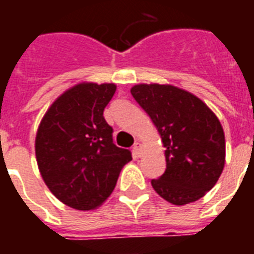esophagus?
Segmentation results:
<instances>
[{
  "mask_svg": "<svg viewBox=\"0 0 254 254\" xmlns=\"http://www.w3.org/2000/svg\"><path fill=\"white\" fill-rule=\"evenodd\" d=\"M133 150H134V153L138 155V157L142 154V145H141V142H135L134 146H133Z\"/></svg>",
  "mask_w": 254,
  "mask_h": 254,
  "instance_id": "esophagus-1",
  "label": "esophagus"
}]
</instances>
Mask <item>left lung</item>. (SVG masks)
I'll return each mask as SVG.
<instances>
[{
  "label": "left lung",
  "mask_w": 254,
  "mask_h": 254,
  "mask_svg": "<svg viewBox=\"0 0 254 254\" xmlns=\"http://www.w3.org/2000/svg\"><path fill=\"white\" fill-rule=\"evenodd\" d=\"M131 95L157 127L166 171L151 186L171 204L203 197L225 163L224 130L216 115L192 93L170 84H137Z\"/></svg>",
  "instance_id": "obj_1"
}]
</instances>
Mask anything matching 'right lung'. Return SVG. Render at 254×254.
I'll list each match as a JSON object with an SVG mask.
<instances>
[{"label": "right lung", "mask_w": 254, "mask_h": 254, "mask_svg": "<svg viewBox=\"0 0 254 254\" xmlns=\"http://www.w3.org/2000/svg\"><path fill=\"white\" fill-rule=\"evenodd\" d=\"M116 92L113 83H79L58 97L43 116L35 155L49 190L79 211L103 204L115 190L130 151L113 143L104 109Z\"/></svg>", "instance_id": "right-lung-1"}]
</instances>
